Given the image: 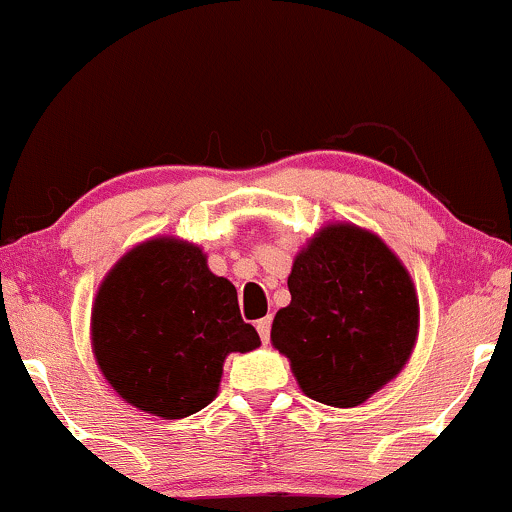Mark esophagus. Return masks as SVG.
<instances>
[{
    "label": "esophagus",
    "mask_w": 512,
    "mask_h": 512,
    "mask_svg": "<svg viewBox=\"0 0 512 512\" xmlns=\"http://www.w3.org/2000/svg\"><path fill=\"white\" fill-rule=\"evenodd\" d=\"M257 332H260L262 342L267 344L269 334H272V317H262V320H257Z\"/></svg>",
    "instance_id": "esophagus-1"
}]
</instances>
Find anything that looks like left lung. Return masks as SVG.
Segmentation results:
<instances>
[{"label":"left lung","instance_id":"1","mask_svg":"<svg viewBox=\"0 0 512 512\" xmlns=\"http://www.w3.org/2000/svg\"><path fill=\"white\" fill-rule=\"evenodd\" d=\"M291 303L272 325L298 385L330 407H356L402 370L419 330L407 269L363 228L337 223L293 262Z\"/></svg>","mask_w":512,"mask_h":512}]
</instances>
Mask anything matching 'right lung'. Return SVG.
Segmentation results:
<instances>
[{"label": "right lung", "mask_w": 512, "mask_h": 512, "mask_svg": "<svg viewBox=\"0 0 512 512\" xmlns=\"http://www.w3.org/2000/svg\"><path fill=\"white\" fill-rule=\"evenodd\" d=\"M91 320L105 380L163 419L207 407L226 356L260 346V334L240 317L236 286L209 272L197 245L173 238L122 257L101 284Z\"/></svg>", "instance_id": "obj_1"}]
</instances>
